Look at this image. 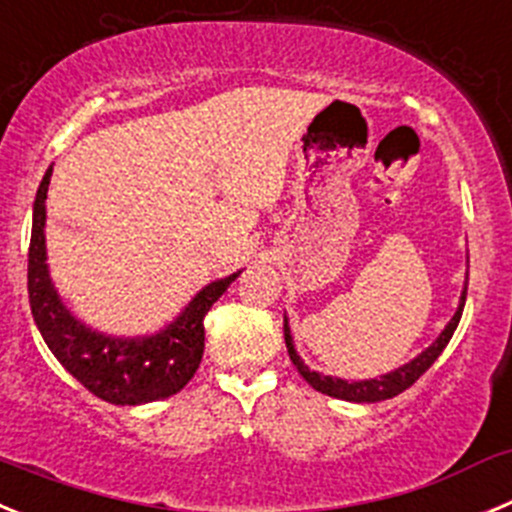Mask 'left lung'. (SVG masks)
Segmentation results:
<instances>
[{"mask_svg": "<svg viewBox=\"0 0 512 512\" xmlns=\"http://www.w3.org/2000/svg\"><path fill=\"white\" fill-rule=\"evenodd\" d=\"M464 299H467V287H464L462 302H459V309L454 312L452 322L444 327V332L437 337V342H434L431 348H426L424 353H421L416 360H411L409 365H403V368L393 370V373H388V375H381V378H373V381L348 383V381H340V378H330V375H322V373H314V370H309L307 365L302 363V358L297 355V350H294L292 335H289V325L284 322V340H287L289 358H292L294 368L299 370V375H302L304 381H307L312 388H317L320 393H327V396H332V398H342V401H355V403L386 401V398L398 396V393H403L406 388L414 386L421 375H424L426 370L434 365V360L442 355V350L447 348V342L452 340L454 330H457V325H459V317H462V309H464Z\"/></svg>", "mask_w": 512, "mask_h": 512, "instance_id": "left-lung-1", "label": "left lung"}]
</instances>
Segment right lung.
<instances>
[{
  "label": "right lung",
  "instance_id": "right-lung-1",
  "mask_svg": "<svg viewBox=\"0 0 512 512\" xmlns=\"http://www.w3.org/2000/svg\"><path fill=\"white\" fill-rule=\"evenodd\" d=\"M50 175L53 167L37 187L27 259V292L42 340L48 342V348L75 381H81L103 401L137 406L172 396L185 388L198 370L205 350V314L238 274L208 284L177 317V322L159 335L121 340L88 330L63 307L45 264V200Z\"/></svg>",
  "mask_w": 512,
  "mask_h": 512
}]
</instances>
